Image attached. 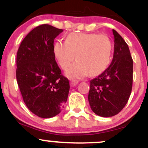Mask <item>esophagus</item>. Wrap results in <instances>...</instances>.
Wrapping results in <instances>:
<instances>
[{
    "mask_svg": "<svg viewBox=\"0 0 148 148\" xmlns=\"http://www.w3.org/2000/svg\"><path fill=\"white\" fill-rule=\"evenodd\" d=\"M77 80H71V87H74V86H77Z\"/></svg>",
    "mask_w": 148,
    "mask_h": 148,
    "instance_id": "1",
    "label": "esophagus"
}]
</instances>
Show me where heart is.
I'll list each match as a JSON object with an SVG mask.
<instances>
[{
    "label": "heart",
    "instance_id": "b5f03b06",
    "mask_svg": "<svg viewBox=\"0 0 148 148\" xmlns=\"http://www.w3.org/2000/svg\"><path fill=\"white\" fill-rule=\"evenodd\" d=\"M112 42L105 34L93 33H71L66 41L58 40L54 44L53 55L60 66L67 69V75L80 78L88 74L99 75L107 68L111 60Z\"/></svg>",
    "mask_w": 148,
    "mask_h": 148
}]
</instances>
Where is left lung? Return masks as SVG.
<instances>
[{"instance_id":"8db88e82","label":"left lung","mask_w":148,"mask_h":148,"mask_svg":"<svg viewBox=\"0 0 148 148\" xmlns=\"http://www.w3.org/2000/svg\"><path fill=\"white\" fill-rule=\"evenodd\" d=\"M114 49L112 63L90 81L88 102L96 114L110 117L117 114L127 104L133 80V60L123 38L114 29Z\"/></svg>"}]
</instances>
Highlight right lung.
<instances>
[{"label":"right lung","mask_w":148,"mask_h":148,"mask_svg":"<svg viewBox=\"0 0 148 148\" xmlns=\"http://www.w3.org/2000/svg\"><path fill=\"white\" fill-rule=\"evenodd\" d=\"M63 32L49 24L32 29L17 52L16 79L28 109L41 118L60 113L70 90L53 55L54 39Z\"/></svg>","instance_id":"obj_1"}]
</instances>
